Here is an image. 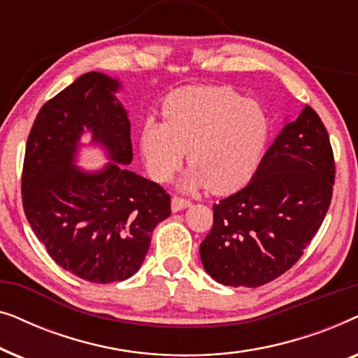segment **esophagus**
<instances>
[{
  "instance_id": "1",
  "label": "esophagus",
  "mask_w": 358,
  "mask_h": 358,
  "mask_svg": "<svg viewBox=\"0 0 358 358\" xmlns=\"http://www.w3.org/2000/svg\"><path fill=\"white\" fill-rule=\"evenodd\" d=\"M190 207V200L187 199H180V197H173L171 200V208H173V212H180V210Z\"/></svg>"
}]
</instances>
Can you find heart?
I'll return each mask as SVG.
<instances>
[{"label":"heart","instance_id":"b5f03b06","mask_svg":"<svg viewBox=\"0 0 358 358\" xmlns=\"http://www.w3.org/2000/svg\"><path fill=\"white\" fill-rule=\"evenodd\" d=\"M163 114L164 122L146 119L140 129V151L155 180H168L185 151L194 168L180 179L184 189L208 185L229 194L256 174L271 135L261 104L229 87H185L166 99Z\"/></svg>","mask_w":358,"mask_h":358}]
</instances>
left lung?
<instances>
[{
	"label": "left lung",
	"instance_id": "8db88e82",
	"mask_svg": "<svg viewBox=\"0 0 358 358\" xmlns=\"http://www.w3.org/2000/svg\"><path fill=\"white\" fill-rule=\"evenodd\" d=\"M334 173L329 135L306 106L277 135L251 182L213 205V227L200 244L208 275L256 288L285 273L326 217Z\"/></svg>",
	"mask_w": 358,
	"mask_h": 358
}]
</instances>
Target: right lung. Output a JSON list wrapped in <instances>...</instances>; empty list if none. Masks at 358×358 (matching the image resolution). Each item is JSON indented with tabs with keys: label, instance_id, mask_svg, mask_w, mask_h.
Returning a JSON list of instances; mask_svg holds the SVG:
<instances>
[{
	"label": "right lung",
	"instance_id": "obj_1",
	"mask_svg": "<svg viewBox=\"0 0 358 358\" xmlns=\"http://www.w3.org/2000/svg\"><path fill=\"white\" fill-rule=\"evenodd\" d=\"M120 81L86 73L42 106L22 168L27 222L48 256L94 283L122 282L138 272L156 224L171 215V197L131 163L130 120L117 99ZM90 135L110 163L86 171L74 163Z\"/></svg>",
	"mask_w": 358,
	"mask_h": 358
}]
</instances>
